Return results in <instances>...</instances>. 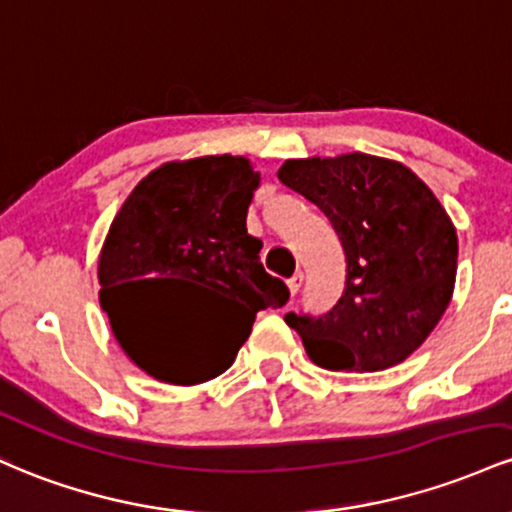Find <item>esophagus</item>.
<instances>
[{"label": "esophagus", "instance_id": "obj_1", "mask_svg": "<svg viewBox=\"0 0 512 512\" xmlns=\"http://www.w3.org/2000/svg\"><path fill=\"white\" fill-rule=\"evenodd\" d=\"M300 285H302V273H295L290 280H287V287H290V295H292V297L297 295V290H300Z\"/></svg>", "mask_w": 512, "mask_h": 512}]
</instances>
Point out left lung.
<instances>
[{
    "label": "left lung",
    "mask_w": 512,
    "mask_h": 512,
    "mask_svg": "<svg viewBox=\"0 0 512 512\" xmlns=\"http://www.w3.org/2000/svg\"><path fill=\"white\" fill-rule=\"evenodd\" d=\"M278 179L329 217L346 287L326 314L287 312L312 363L377 372L421 346L452 300L457 232L433 191L392 159H287Z\"/></svg>",
    "instance_id": "left-lung-1"
}]
</instances>
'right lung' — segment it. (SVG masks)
<instances>
[{"label": "right lung", "mask_w": 512, "mask_h": 512, "mask_svg": "<svg viewBox=\"0 0 512 512\" xmlns=\"http://www.w3.org/2000/svg\"><path fill=\"white\" fill-rule=\"evenodd\" d=\"M258 171L244 157L169 162L135 186L99 256L101 309L113 336L154 380L198 384L222 375L249 338L256 312L283 307L290 290L261 266L246 232ZM212 289L220 303L183 315L166 284Z\"/></svg>", "instance_id": "1"}]
</instances>
